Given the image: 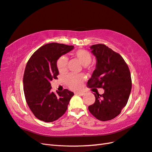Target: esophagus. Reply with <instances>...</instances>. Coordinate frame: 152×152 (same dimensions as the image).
<instances>
[{"label": "esophagus", "instance_id": "obj_1", "mask_svg": "<svg viewBox=\"0 0 152 152\" xmlns=\"http://www.w3.org/2000/svg\"><path fill=\"white\" fill-rule=\"evenodd\" d=\"M84 93L83 92H77V93H75V94H77V95H80V96H83V95H84Z\"/></svg>", "mask_w": 152, "mask_h": 152}]
</instances>
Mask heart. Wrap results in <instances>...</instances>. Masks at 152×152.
<instances>
[{"label": "heart", "instance_id": "1", "mask_svg": "<svg viewBox=\"0 0 152 152\" xmlns=\"http://www.w3.org/2000/svg\"><path fill=\"white\" fill-rule=\"evenodd\" d=\"M75 57L78 60L82 65L87 66L89 65L93 60V56L91 53L86 50L80 49L74 53ZM68 59L65 56H61L57 61V68L60 73H65L67 70ZM84 77L81 75H76L70 74L66 77L65 82L67 86L72 90H79L82 87L84 82Z\"/></svg>", "mask_w": 152, "mask_h": 152}]
</instances>
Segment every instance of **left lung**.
<instances>
[{
	"instance_id": "8db88e82",
	"label": "left lung",
	"mask_w": 152,
	"mask_h": 152,
	"mask_svg": "<svg viewBox=\"0 0 152 152\" xmlns=\"http://www.w3.org/2000/svg\"><path fill=\"white\" fill-rule=\"evenodd\" d=\"M91 48L97 63L87 87L103 88L104 93H94L95 102L88 109L99 121H110L121 113L128 101L132 90L131 73L122 56L106 45H93Z\"/></svg>"
}]
</instances>
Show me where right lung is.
Wrapping results in <instances>:
<instances>
[{
  "label": "right lung",
  "instance_id": "right-lung-1",
  "mask_svg": "<svg viewBox=\"0 0 152 152\" xmlns=\"http://www.w3.org/2000/svg\"><path fill=\"white\" fill-rule=\"evenodd\" d=\"M74 46L56 43L42 46L28 60L23 76L26 103L39 120L54 122L65 113L74 93L68 89L51 91L50 81L58 79V59L72 50Z\"/></svg>",
  "mask_w": 152,
  "mask_h": 152
}]
</instances>
